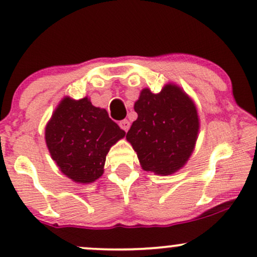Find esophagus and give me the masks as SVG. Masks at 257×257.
Returning <instances> with one entry per match:
<instances>
[{"instance_id": "esophagus-1", "label": "esophagus", "mask_w": 257, "mask_h": 257, "mask_svg": "<svg viewBox=\"0 0 257 257\" xmlns=\"http://www.w3.org/2000/svg\"><path fill=\"white\" fill-rule=\"evenodd\" d=\"M118 124H119L120 128H122L123 131H124V132H128V129L131 128V123H129V120H128V119H123V120H120V122L118 123Z\"/></svg>"}]
</instances>
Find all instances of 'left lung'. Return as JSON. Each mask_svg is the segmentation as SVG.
<instances>
[{
	"mask_svg": "<svg viewBox=\"0 0 257 257\" xmlns=\"http://www.w3.org/2000/svg\"><path fill=\"white\" fill-rule=\"evenodd\" d=\"M134 110L138 118L126 133V140L141 168L157 175L181 169L192 155L199 133L193 100L178 84L167 83L159 93L144 88Z\"/></svg>",
	"mask_w": 257,
	"mask_h": 257,
	"instance_id": "left-lung-1",
	"label": "left lung"
}]
</instances>
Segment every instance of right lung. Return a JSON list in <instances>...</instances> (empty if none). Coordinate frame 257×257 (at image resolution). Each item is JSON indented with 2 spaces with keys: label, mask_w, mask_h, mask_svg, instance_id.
Instances as JSON below:
<instances>
[{
  "label": "right lung",
  "mask_w": 257,
  "mask_h": 257,
  "mask_svg": "<svg viewBox=\"0 0 257 257\" xmlns=\"http://www.w3.org/2000/svg\"><path fill=\"white\" fill-rule=\"evenodd\" d=\"M125 132L90 99L65 96L44 131L47 147L60 172L77 184H90L104 174L106 155Z\"/></svg>",
  "instance_id": "1"
}]
</instances>
